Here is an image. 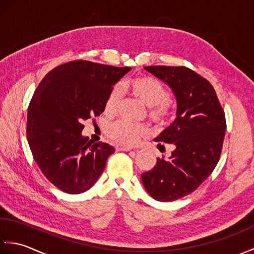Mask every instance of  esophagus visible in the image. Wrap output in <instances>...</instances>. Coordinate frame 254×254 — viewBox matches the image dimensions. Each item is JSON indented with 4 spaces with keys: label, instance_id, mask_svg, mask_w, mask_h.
<instances>
[{
    "label": "esophagus",
    "instance_id": "1",
    "mask_svg": "<svg viewBox=\"0 0 254 254\" xmlns=\"http://www.w3.org/2000/svg\"><path fill=\"white\" fill-rule=\"evenodd\" d=\"M118 150H124V152H130L132 150V147H128V146H117Z\"/></svg>",
    "mask_w": 254,
    "mask_h": 254
}]
</instances>
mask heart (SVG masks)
Returning a JSON list of instances; mask_svg holds the SVG:
<instances>
[{
    "label": "heart",
    "mask_w": 254,
    "mask_h": 254,
    "mask_svg": "<svg viewBox=\"0 0 254 254\" xmlns=\"http://www.w3.org/2000/svg\"><path fill=\"white\" fill-rule=\"evenodd\" d=\"M126 87L137 97L144 105L149 107L148 116L158 124H164L171 117V109L168 104L169 90L166 86L150 76L134 77L126 82ZM121 98V91L118 87L112 88L105 101V112L113 115L118 109ZM107 134L113 141L123 146H133L142 137L148 134V127L145 124L116 121L107 128Z\"/></svg>",
    "instance_id": "b5f03b06"
}]
</instances>
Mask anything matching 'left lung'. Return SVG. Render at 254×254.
<instances>
[{"mask_svg":"<svg viewBox=\"0 0 254 254\" xmlns=\"http://www.w3.org/2000/svg\"><path fill=\"white\" fill-rule=\"evenodd\" d=\"M174 91L177 118L155 138L172 144L169 159L157 158L152 170L142 174L149 195L160 202L181 198L202 185L216 167L226 131L225 112L207 79L186 66H145Z\"/></svg>","mask_w":254,"mask_h":254,"instance_id":"1","label":"left lung"}]
</instances>
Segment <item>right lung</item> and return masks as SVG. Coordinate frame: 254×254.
<instances>
[{"mask_svg": "<svg viewBox=\"0 0 254 254\" xmlns=\"http://www.w3.org/2000/svg\"><path fill=\"white\" fill-rule=\"evenodd\" d=\"M131 67L77 60L48 73L30 100L27 139L42 174L61 191L89 190L115 148L82 135L83 122L105 110L108 94Z\"/></svg>", "mask_w": 254, "mask_h": 254, "instance_id": "1", "label": "right lung"}]
</instances>
